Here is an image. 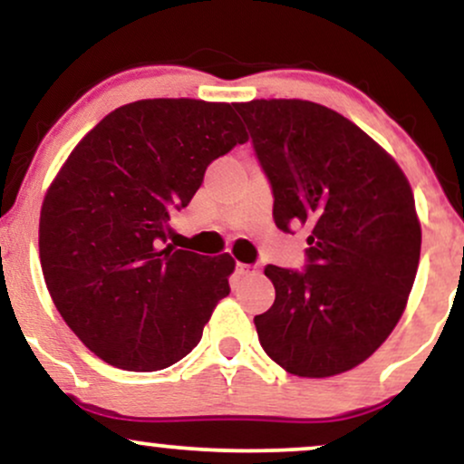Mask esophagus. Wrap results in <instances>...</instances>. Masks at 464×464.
<instances>
[{
	"label": "esophagus",
	"mask_w": 464,
	"mask_h": 464,
	"mask_svg": "<svg viewBox=\"0 0 464 464\" xmlns=\"http://www.w3.org/2000/svg\"><path fill=\"white\" fill-rule=\"evenodd\" d=\"M236 270H237L239 276H248V275H257L259 273L257 266H253V264H237Z\"/></svg>",
	"instance_id": "esophagus-1"
}]
</instances>
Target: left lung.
Instances as JSON below:
<instances>
[{
	"mask_svg": "<svg viewBox=\"0 0 464 464\" xmlns=\"http://www.w3.org/2000/svg\"><path fill=\"white\" fill-rule=\"evenodd\" d=\"M273 188L281 231L307 228L305 270L268 264L275 303L255 316L259 343L287 372L351 371L391 335L412 290L420 225L395 159L327 106L233 104Z\"/></svg>",
	"mask_w": 464,
	"mask_h": 464,
	"instance_id": "1",
	"label": "left lung"
}]
</instances>
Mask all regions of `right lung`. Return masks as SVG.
Returning a JSON list of instances; mask_svg holds the SVG:
<instances>
[{"label":"right lung","instance_id":"right-lung-1","mask_svg":"<svg viewBox=\"0 0 464 464\" xmlns=\"http://www.w3.org/2000/svg\"><path fill=\"white\" fill-rule=\"evenodd\" d=\"M246 140L233 104L159 98L115 109L69 154L41 207V268L98 358L150 372L200 343L236 262L174 248L165 227L207 165Z\"/></svg>","mask_w":464,"mask_h":464}]
</instances>
